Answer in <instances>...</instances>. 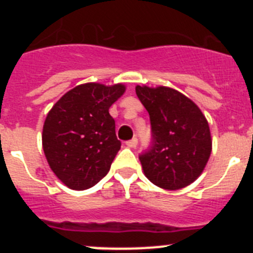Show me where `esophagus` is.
Instances as JSON below:
<instances>
[{
  "label": "esophagus",
  "instance_id": "1",
  "mask_svg": "<svg viewBox=\"0 0 253 253\" xmlns=\"http://www.w3.org/2000/svg\"><path fill=\"white\" fill-rule=\"evenodd\" d=\"M137 144H138L137 138H131L130 140H126V146H128L129 148H134V147H137Z\"/></svg>",
  "mask_w": 253,
  "mask_h": 253
}]
</instances>
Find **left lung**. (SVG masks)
<instances>
[{"label":"left lung","mask_w":253,"mask_h":253,"mask_svg":"<svg viewBox=\"0 0 253 253\" xmlns=\"http://www.w3.org/2000/svg\"><path fill=\"white\" fill-rule=\"evenodd\" d=\"M149 114L152 140L139 154L144 175L166 190L187 186L200 176L211 153L209 124L198 106L169 87H135Z\"/></svg>","instance_id":"left-lung-1"}]
</instances>
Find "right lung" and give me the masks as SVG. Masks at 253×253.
<instances>
[{
    "instance_id": "1",
    "label": "right lung",
    "mask_w": 253,
    "mask_h": 253,
    "mask_svg": "<svg viewBox=\"0 0 253 253\" xmlns=\"http://www.w3.org/2000/svg\"><path fill=\"white\" fill-rule=\"evenodd\" d=\"M124 91L120 84H80L46 115L44 153L51 171L69 189H90L107 175L122 146L109 109Z\"/></svg>"
}]
</instances>
